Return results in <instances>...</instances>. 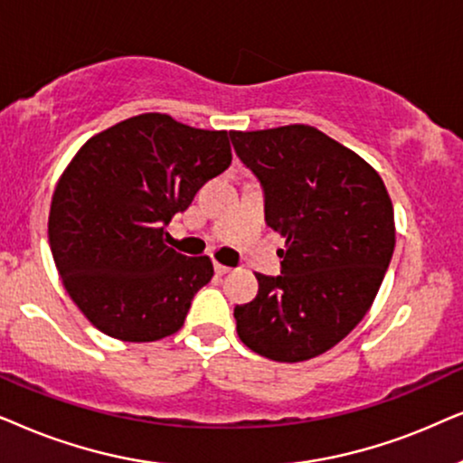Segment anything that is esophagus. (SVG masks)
Segmentation results:
<instances>
[{
  "mask_svg": "<svg viewBox=\"0 0 463 463\" xmlns=\"http://www.w3.org/2000/svg\"><path fill=\"white\" fill-rule=\"evenodd\" d=\"M213 269H215V273L218 275H226V273H231V267H226V264H220V262H215L213 264Z\"/></svg>",
  "mask_w": 463,
  "mask_h": 463,
  "instance_id": "34e87169",
  "label": "esophagus"
}]
</instances>
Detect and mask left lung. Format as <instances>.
I'll use <instances>...</instances> for the list:
<instances>
[{
  "label": "left lung",
  "instance_id": "obj_1",
  "mask_svg": "<svg viewBox=\"0 0 463 463\" xmlns=\"http://www.w3.org/2000/svg\"><path fill=\"white\" fill-rule=\"evenodd\" d=\"M231 141L260 182L267 226L286 237L281 275L256 273V298L235 307L239 338L269 360H309L371 309L396 245L390 194L364 158L313 127Z\"/></svg>",
  "mask_w": 463,
  "mask_h": 463
}]
</instances>
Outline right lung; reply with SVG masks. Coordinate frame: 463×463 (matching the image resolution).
<instances>
[{
	"instance_id": "add662e5",
	"label": "right lung",
	"mask_w": 463,
	"mask_h": 463,
	"mask_svg": "<svg viewBox=\"0 0 463 463\" xmlns=\"http://www.w3.org/2000/svg\"><path fill=\"white\" fill-rule=\"evenodd\" d=\"M231 160L226 131L167 114L122 120L80 147L52 194L48 241L71 300L103 335L147 343L182 328L213 264L165 245V226Z\"/></svg>"
}]
</instances>
